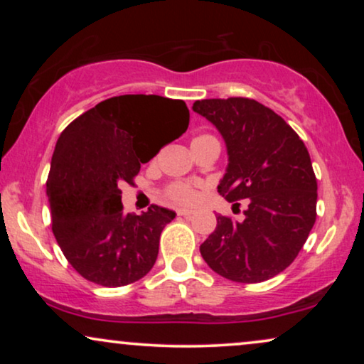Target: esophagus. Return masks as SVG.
<instances>
[{"label": "esophagus", "instance_id": "34e87169", "mask_svg": "<svg viewBox=\"0 0 364 364\" xmlns=\"http://www.w3.org/2000/svg\"><path fill=\"white\" fill-rule=\"evenodd\" d=\"M177 213H178V215H182V217H191L193 212L192 210H187V208H178Z\"/></svg>", "mask_w": 364, "mask_h": 364}]
</instances>
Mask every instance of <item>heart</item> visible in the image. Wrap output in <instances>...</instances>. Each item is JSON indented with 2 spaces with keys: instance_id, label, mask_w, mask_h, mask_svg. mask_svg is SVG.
Segmentation results:
<instances>
[{
  "instance_id": "obj_1",
  "label": "heart",
  "mask_w": 364,
  "mask_h": 364,
  "mask_svg": "<svg viewBox=\"0 0 364 364\" xmlns=\"http://www.w3.org/2000/svg\"><path fill=\"white\" fill-rule=\"evenodd\" d=\"M166 196L172 203H177V205H183V203H191L196 198V191L187 183H172V186L167 187Z\"/></svg>"
}]
</instances>
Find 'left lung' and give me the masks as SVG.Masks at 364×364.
<instances>
[{
  "instance_id": "left-lung-1",
  "label": "left lung",
  "mask_w": 364,
  "mask_h": 364,
  "mask_svg": "<svg viewBox=\"0 0 364 364\" xmlns=\"http://www.w3.org/2000/svg\"><path fill=\"white\" fill-rule=\"evenodd\" d=\"M217 127L228 166L218 193L247 202L243 220L217 215L200 245L213 272L238 283L282 273L305 245L316 220V177L298 134L283 119L247 97L202 99L192 106Z\"/></svg>"
}]
</instances>
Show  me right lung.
<instances>
[{"instance_id":"1","label":"right lung","mask_w":364,"mask_h":364,"mask_svg":"<svg viewBox=\"0 0 364 364\" xmlns=\"http://www.w3.org/2000/svg\"><path fill=\"white\" fill-rule=\"evenodd\" d=\"M188 117L178 99L126 94L99 102L61 132L46 182L53 233L86 280L114 288L151 272L176 212L151 205L141 215L124 213L119 187L134 183L164 135L168 142L181 137Z\"/></svg>"}]
</instances>
